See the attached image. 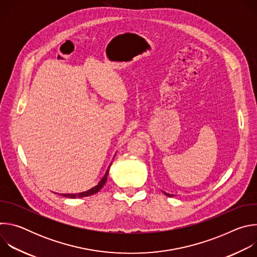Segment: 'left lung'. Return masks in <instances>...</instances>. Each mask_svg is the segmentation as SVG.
Wrapping results in <instances>:
<instances>
[{
	"label": "left lung",
	"instance_id": "1",
	"mask_svg": "<svg viewBox=\"0 0 257 257\" xmlns=\"http://www.w3.org/2000/svg\"><path fill=\"white\" fill-rule=\"evenodd\" d=\"M166 195H168V196H170V197H172V196H174L173 194H169V193H166V192H164Z\"/></svg>",
	"mask_w": 257,
	"mask_h": 257
}]
</instances>
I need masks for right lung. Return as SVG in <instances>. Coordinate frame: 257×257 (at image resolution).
<instances>
[{"instance_id":"right-lung-1","label":"right lung","mask_w":257,"mask_h":257,"mask_svg":"<svg viewBox=\"0 0 257 257\" xmlns=\"http://www.w3.org/2000/svg\"><path fill=\"white\" fill-rule=\"evenodd\" d=\"M112 165V164H111ZM111 165L108 166V168H107V170H106V172H105V174L103 175V177L101 178V180L98 182V184L96 185V186H94V187H92V188H90L89 190H87V191H84V192H80V193H75V194H72V193H68V194H61L62 196H64V197H69V198H80V197H86V196H90V195H93V194H95V193H97L102 187H103V185L105 184V182H106V179H107V175H108V171H109V167H111Z\"/></svg>"}]
</instances>
